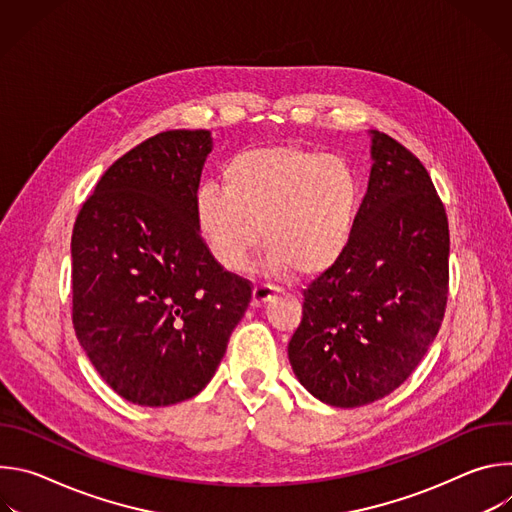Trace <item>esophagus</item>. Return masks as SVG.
<instances>
[{"mask_svg": "<svg viewBox=\"0 0 512 512\" xmlns=\"http://www.w3.org/2000/svg\"><path fill=\"white\" fill-rule=\"evenodd\" d=\"M273 296H275V289L271 285H255L253 287V306L261 308V306L269 304Z\"/></svg>", "mask_w": 512, "mask_h": 512, "instance_id": "34e87169", "label": "esophagus"}]
</instances>
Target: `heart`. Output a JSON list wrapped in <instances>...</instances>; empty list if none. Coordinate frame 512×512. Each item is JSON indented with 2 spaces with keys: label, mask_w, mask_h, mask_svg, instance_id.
<instances>
[{
  "label": "heart",
  "mask_w": 512,
  "mask_h": 512,
  "mask_svg": "<svg viewBox=\"0 0 512 512\" xmlns=\"http://www.w3.org/2000/svg\"><path fill=\"white\" fill-rule=\"evenodd\" d=\"M360 202L350 164L302 145H267L233 156L223 190L204 186L194 200L196 229L227 271L245 269L261 243L273 275L318 277L344 255Z\"/></svg>",
  "instance_id": "heart-1"
}]
</instances>
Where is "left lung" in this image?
<instances>
[{"instance_id": "left-lung-1", "label": "left lung", "mask_w": 512, "mask_h": 512, "mask_svg": "<svg viewBox=\"0 0 512 512\" xmlns=\"http://www.w3.org/2000/svg\"><path fill=\"white\" fill-rule=\"evenodd\" d=\"M371 135V176L350 243L304 291L287 354L326 405L362 407L415 371L448 302L450 229L423 164L393 137Z\"/></svg>"}]
</instances>
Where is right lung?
<instances>
[{
  "label": "right lung",
  "mask_w": 512,
  "mask_h": 512,
  "mask_svg": "<svg viewBox=\"0 0 512 512\" xmlns=\"http://www.w3.org/2000/svg\"><path fill=\"white\" fill-rule=\"evenodd\" d=\"M212 152L206 129L139 143L97 182L72 231V324L125 401L166 407L214 377L249 302V281L218 265L194 200Z\"/></svg>",
  "instance_id": "right-lung-1"
}]
</instances>
